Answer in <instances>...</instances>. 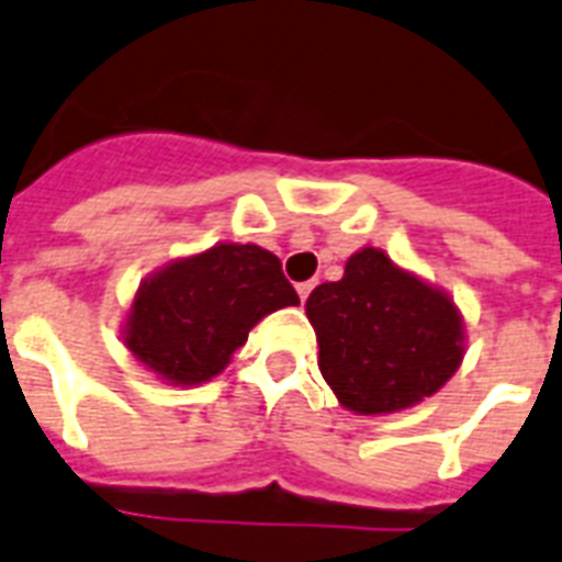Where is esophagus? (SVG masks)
Returning <instances> with one entry per match:
<instances>
[{
    "mask_svg": "<svg viewBox=\"0 0 562 562\" xmlns=\"http://www.w3.org/2000/svg\"><path fill=\"white\" fill-rule=\"evenodd\" d=\"M295 290H299V299H302V302H307V295H311V290H313V281H302V284L295 286Z\"/></svg>",
    "mask_w": 562,
    "mask_h": 562,
    "instance_id": "34e87169",
    "label": "esophagus"
}]
</instances>
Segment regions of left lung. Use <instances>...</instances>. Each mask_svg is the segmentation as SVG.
I'll return each instance as SVG.
<instances>
[{"label":"left lung","mask_w":562,"mask_h":562,"mask_svg":"<svg viewBox=\"0 0 562 562\" xmlns=\"http://www.w3.org/2000/svg\"><path fill=\"white\" fill-rule=\"evenodd\" d=\"M319 372L346 411L384 416L434 395L463 363L467 330L454 299L363 246L340 281L307 295Z\"/></svg>","instance_id":"obj_1"}]
</instances>
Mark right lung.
<instances>
[{
  "instance_id": "right-lung-1",
  "label": "right lung",
  "mask_w": 562,
  "mask_h": 562,
  "mask_svg": "<svg viewBox=\"0 0 562 562\" xmlns=\"http://www.w3.org/2000/svg\"><path fill=\"white\" fill-rule=\"evenodd\" d=\"M299 304L281 260L255 243H216L143 278L123 325L125 349L176 386L220 375L249 330Z\"/></svg>"
}]
</instances>
